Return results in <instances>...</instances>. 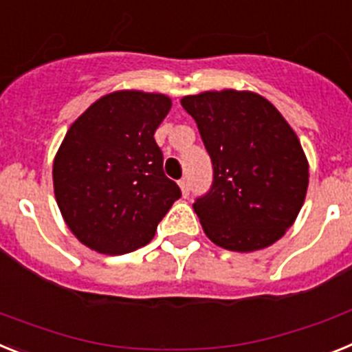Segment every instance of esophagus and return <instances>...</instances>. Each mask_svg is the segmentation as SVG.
<instances>
[{
  "mask_svg": "<svg viewBox=\"0 0 352 352\" xmlns=\"http://www.w3.org/2000/svg\"><path fill=\"white\" fill-rule=\"evenodd\" d=\"M179 186H180V189H182V195H184V197H189V191H191V188H189L188 180L182 179L179 182Z\"/></svg>",
  "mask_w": 352,
  "mask_h": 352,
  "instance_id": "34e87169",
  "label": "esophagus"
}]
</instances>
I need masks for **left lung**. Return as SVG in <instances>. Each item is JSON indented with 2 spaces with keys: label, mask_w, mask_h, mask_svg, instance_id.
Listing matches in <instances>:
<instances>
[{
  "label": "left lung",
  "mask_w": 352,
  "mask_h": 352,
  "mask_svg": "<svg viewBox=\"0 0 352 352\" xmlns=\"http://www.w3.org/2000/svg\"><path fill=\"white\" fill-rule=\"evenodd\" d=\"M212 163V184L193 209L206 235L230 252H255L292 227L308 188L298 136L252 91H206L180 100Z\"/></svg>",
  "instance_id": "obj_1"
}]
</instances>
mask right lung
<instances>
[{
	"label": "right lung",
	"mask_w": 352,
	"mask_h": 352,
	"mask_svg": "<svg viewBox=\"0 0 352 352\" xmlns=\"http://www.w3.org/2000/svg\"><path fill=\"white\" fill-rule=\"evenodd\" d=\"M172 108L161 94L115 91L70 125L53 164L54 195L88 248L124 255L152 241L180 198L154 133Z\"/></svg>",
	"instance_id": "add662e5"
}]
</instances>
